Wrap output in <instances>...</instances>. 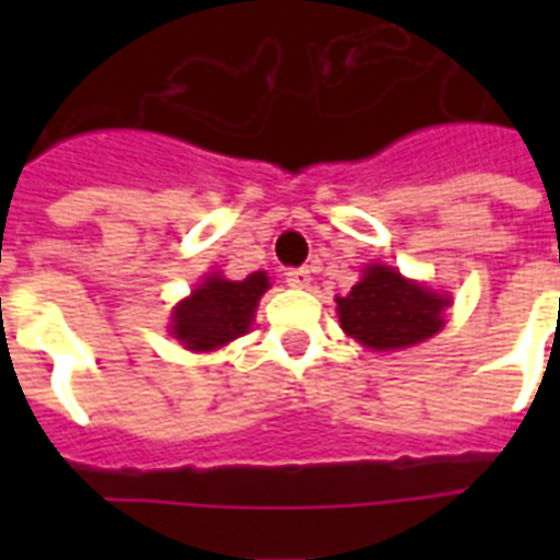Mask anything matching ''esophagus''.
Returning <instances> with one entry per match:
<instances>
[{
    "label": "esophagus",
    "instance_id": "1",
    "mask_svg": "<svg viewBox=\"0 0 560 560\" xmlns=\"http://www.w3.org/2000/svg\"><path fill=\"white\" fill-rule=\"evenodd\" d=\"M284 276H288L290 288H307L311 284V270L307 267H290Z\"/></svg>",
    "mask_w": 560,
    "mask_h": 560
}]
</instances>
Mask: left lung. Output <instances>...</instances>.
Instances as JSON below:
<instances>
[{"label":"left lung","mask_w":560,"mask_h":560,"mask_svg":"<svg viewBox=\"0 0 560 560\" xmlns=\"http://www.w3.org/2000/svg\"><path fill=\"white\" fill-rule=\"evenodd\" d=\"M447 305L451 299L407 281L392 267H369L349 296H337L346 334L374 351L407 349L433 337Z\"/></svg>","instance_id":"obj_1"}]
</instances>
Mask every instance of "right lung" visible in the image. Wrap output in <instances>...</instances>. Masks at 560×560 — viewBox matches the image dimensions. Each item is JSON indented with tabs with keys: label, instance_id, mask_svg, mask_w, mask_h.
Segmentation results:
<instances>
[{
	"label": "right lung",
	"instance_id": "right-lung-1",
	"mask_svg": "<svg viewBox=\"0 0 560 560\" xmlns=\"http://www.w3.org/2000/svg\"><path fill=\"white\" fill-rule=\"evenodd\" d=\"M270 281L264 272H253L244 281L209 276L186 302L174 311V337L191 351H211L237 340L249 331L255 307Z\"/></svg>",
	"mask_w": 560,
	"mask_h": 560
}]
</instances>
